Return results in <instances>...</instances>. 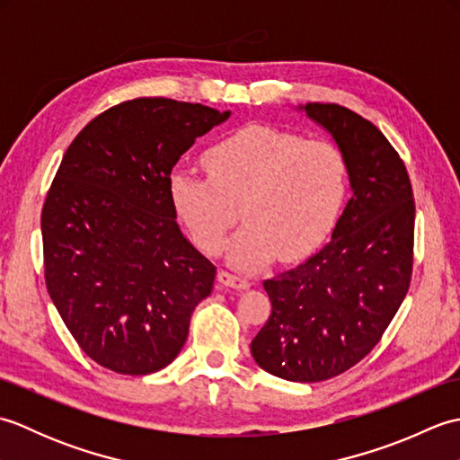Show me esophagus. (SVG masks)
Wrapping results in <instances>:
<instances>
[{"instance_id":"1","label":"esophagus","mask_w":460,"mask_h":460,"mask_svg":"<svg viewBox=\"0 0 460 460\" xmlns=\"http://www.w3.org/2000/svg\"><path fill=\"white\" fill-rule=\"evenodd\" d=\"M217 280L221 282L223 287H231V288H239V290L251 287V282L245 277L233 275V272H229V270H219Z\"/></svg>"}]
</instances>
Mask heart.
I'll list each match as a JSON object with an SVG mask.
<instances>
[{
	"label": "heart",
	"instance_id": "b5f03b06",
	"mask_svg": "<svg viewBox=\"0 0 460 460\" xmlns=\"http://www.w3.org/2000/svg\"><path fill=\"white\" fill-rule=\"evenodd\" d=\"M208 175L173 168L170 203L191 239L219 255L241 215L247 223L231 243L241 269H259L277 255H310L334 229L348 191V168L334 144L247 124L203 154Z\"/></svg>",
	"mask_w": 460,
	"mask_h": 460
}]
</instances>
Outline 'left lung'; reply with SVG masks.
Returning <instances> with one entry per match:
<instances>
[{
	"label": "left lung",
	"mask_w": 460,
	"mask_h": 460,
	"mask_svg": "<svg viewBox=\"0 0 460 460\" xmlns=\"http://www.w3.org/2000/svg\"><path fill=\"white\" fill-rule=\"evenodd\" d=\"M305 111L334 136L354 195L324 249L262 282L272 308L251 354L272 376L314 384L364 359L402 306L415 199L403 160L376 124L334 102Z\"/></svg>",
	"instance_id": "1"
}]
</instances>
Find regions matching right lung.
Returning <instances> with one entry per match:
<instances>
[{
	"mask_svg": "<svg viewBox=\"0 0 460 460\" xmlns=\"http://www.w3.org/2000/svg\"><path fill=\"white\" fill-rule=\"evenodd\" d=\"M229 112L132 99L68 146L41 211L45 285L76 344L124 376L154 374L188 340L217 275L183 237L168 178L195 138Z\"/></svg>",
	"mask_w": 460,
	"mask_h": 460,
	"instance_id": "right-lung-1",
	"label": "right lung"
}]
</instances>
